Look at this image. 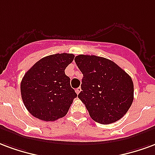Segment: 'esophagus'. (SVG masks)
<instances>
[{
    "instance_id": "esophagus-1",
    "label": "esophagus",
    "mask_w": 155,
    "mask_h": 155,
    "mask_svg": "<svg viewBox=\"0 0 155 155\" xmlns=\"http://www.w3.org/2000/svg\"><path fill=\"white\" fill-rule=\"evenodd\" d=\"M82 91V88H81V87H78V88L76 89V93L78 95L79 93H80V91Z\"/></svg>"
}]
</instances>
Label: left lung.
I'll use <instances>...</instances> for the list:
<instances>
[{"instance_id": "8db88e82", "label": "left lung", "mask_w": 155, "mask_h": 155, "mask_svg": "<svg viewBox=\"0 0 155 155\" xmlns=\"http://www.w3.org/2000/svg\"><path fill=\"white\" fill-rule=\"evenodd\" d=\"M74 60L83 74L78 98L91 119L108 125L122 118L134 100V84L130 75L105 58L80 54Z\"/></svg>"}]
</instances>
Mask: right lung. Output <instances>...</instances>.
Listing matches in <instances>:
<instances>
[{
	"label": "right lung",
	"instance_id": "right-lung-1",
	"mask_svg": "<svg viewBox=\"0 0 155 155\" xmlns=\"http://www.w3.org/2000/svg\"><path fill=\"white\" fill-rule=\"evenodd\" d=\"M74 59L72 54L43 58L27 71L20 83L25 107L33 116L54 121L66 116L78 95L64 70Z\"/></svg>",
	"mask_w": 155,
	"mask_h": 155
}]
</instances>
